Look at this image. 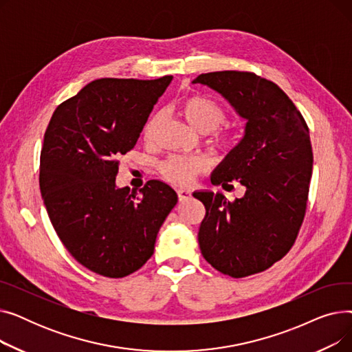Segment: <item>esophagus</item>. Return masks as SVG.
Wrapping results in <instances>:
<instances>
[{"label":"esophagus","mask_w":352,"mask_h":352,"mask_svg":"<svg viewBox=\"0 0 352 352\" xmlns=\"http://www.w3.org/2000/svg\"><path fill=\"white\" fill-rule=\"evenodd\" d=\"M177 194H178L179 201H188L191 198V191H188V190H178Z\"/></svg>","instance_id":"obj_1"}]
</instances>
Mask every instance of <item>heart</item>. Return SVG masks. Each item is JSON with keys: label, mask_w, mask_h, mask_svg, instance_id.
Instances as JSON below:
<instances>
[{"label": "heart", "mask_w": 352, "mask_h": 352, "mask_svg": "<svg viewBox=\"0 0 352 352\" xmlns=\"http://www.w3.org/2000/svg\"><path fill=\"white\" fill-rule=\"evenodd\" d=\"M177 111L179 117L186 121L194 131L201 134H211L210 142L224 150L230 146L231 138L228 134L217 133L218 129L227 120V113L224 107L218 104L215 100L206 96H188L184 97L178 105ZM161 122V114L155 113L148 118L142 128V135L146 142H151L155 137V131ZM204 170V161L199 158H186L171 155L160 165L161 177L174 186H190L198 177V174Z\"/></svg>", "instance_id": "obj_1"}]
</instances>
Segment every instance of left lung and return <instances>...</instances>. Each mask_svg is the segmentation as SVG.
I'll return each mask as SVG.
<instances>
[{
    "mask_svg": "<svg viewBox=\"0 0 352 352\" xmlns=\"http://www.w3.org/2000/svg\"><path fill=\"white\" fill-rule=\"evenodd\" d=\"M194 84L219 92L245 124V134L211 175L214 186H244L243 198L194 192L206 206L198 243L219 272L243 278L265 271L291 250L305 217L312 174L309 129L272 81L247 71L201 74Z\"/></svg>",
    "mask_w": 352,
    "mask_h": 352,
    "instance_id": "obj_1",
    "label": "left lung"
}]
</instances>
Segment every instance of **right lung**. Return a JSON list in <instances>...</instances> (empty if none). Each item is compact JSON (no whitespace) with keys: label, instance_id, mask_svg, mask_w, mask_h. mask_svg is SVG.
Segmentation results:
<instances>
[{"label":"right lung","instance_id":"1","mask_svg":"<svg viewBox=\"0 0 352 352\" xmlns=\"http://www.w3.org/2000/svg\"><path fill=\"white\" fill-rule=\"evenodd\" d=\"M173 77L100 78L57 107L44 135L40 190L67 251L89 271L122 278L151 255L157 234L175 207L162 181L118 188V158L131 151Z\"/></svg>","mask_w":352,"mask_h":352}]
</instances>
